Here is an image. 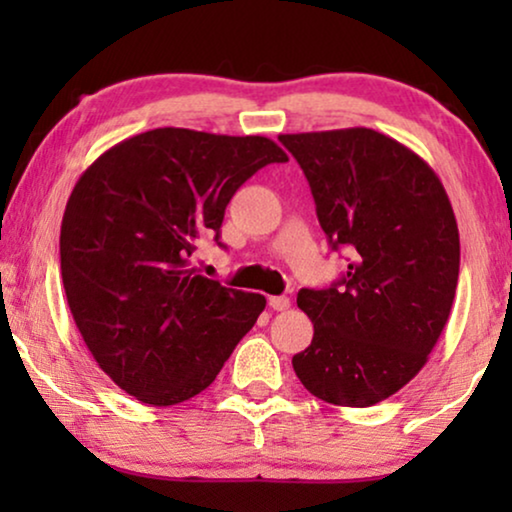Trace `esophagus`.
Masks as SVG:
<instances>
[{
    "instance_id": "obj_1",
    "label": "esophagus",
    "mask_w": 512,
    "mask_h": 512,
    "mask_svg": "<svg viewBox=\"0 0 512 512\" xmlns=\"http://www.w3.org/2000/svg\"><path fill=\"white\" fill-rule=\"evenodd\" d=\"M268 305L272 307V310L284 312V310H289V307H291V300L286 298V296H272V298L268 300Z\"/></svg>"
}]
</instances>
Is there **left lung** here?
Listing matches in <instances>:
<instances>
[{"instance_id": "left-lung-1", "label": "left lung", "mask_w": 512, "mask_h": 512, "mask_svg": "<svg viewBox=\"0 0 512 512\" xmlns=\"http://www.w3.org/2000/svg\"><path fill=\"white\" fill-rule=\"evenodd\" d=\"M310 181L321 228L349 251L331 289H300L314 324L293 370L312 396L368 408L403 389L436 347L459 279V228L438 174L370 128L279 135Z\"/></svg>"}]
</instances>
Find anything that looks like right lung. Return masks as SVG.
<instances>
[{"instance_id":"add662e5","label":"right lung","mask_w":512,"mask_h":512,"mask_svg":"<svg viewBox=\"0 0 512 512\" xmlns=\"http://www.w3.org/2000/svg\"><path fill=\"white\" fill-rule=\"evenodd\" d=\"M289 156L268 137L156 128L104 151L76 181L60 226V270L83 342L146 405L184 403L216 380L265 310L191 268L237 188Z\"/></svg>"}]
</instances>
